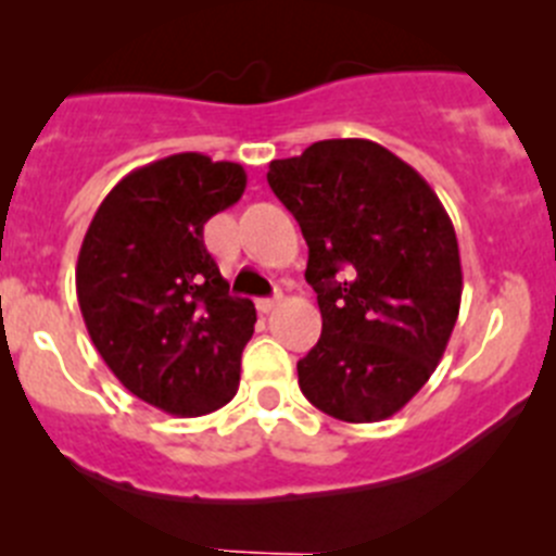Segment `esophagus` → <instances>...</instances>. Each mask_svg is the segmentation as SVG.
I'll return each mask as SVG.
<instances>
[{"label":"esophagus","instance_id":"esophagus-1","mask_svg":"<svg viewBox=\"0 0 556 556\" xmlns=\"http://www.w3.org/2000/svg\"><path fill=\"white\" fill-rule=\"evenodd\" d=\"M278 303H281V294H275V298H258V301H255V308H258L262 314H269V312H275V306H278Z\"/></svg>","mask_w":556,"mask_h":556}]
</instances>
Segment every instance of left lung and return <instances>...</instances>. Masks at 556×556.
<instances>
[{
    "label": "left lung",
    "mask_w": 556,
    "mask_h": 556,
    "mask_svg": "<svg viewBox=\"0 0 556 556\" xmlns=\"http://www.w3.org/2000/svg\"><path fill=\"white\" fill-rule=\"evenodd\" d=\"M267 184L303 230L323 333L298 362L303 395L345 424L404 409L459 317L454 225L420 172L367 139L314 141Z\"/></svg>",
    "instance_id": "obj_1"
}]
</instances>
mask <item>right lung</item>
<instances>
[{
    "label": "right lung",
    "instance_id": "obj_1",
    "mask_svg": "<svg viewBox=\"0 0 556 556\" xmlns=\"http://www.w3.org/2000/svg\"><path fill=\"white\" fill-rule=\"evenodd\" d=\"M233 161L178 152L108 191L77 255V303L111 372L178 417L219 409L239 390L255 306L230 298L203 225L244 194Z\"/></svg>",
    "mask_w": 556,
    "mask_h": 556
}]
</instances>
